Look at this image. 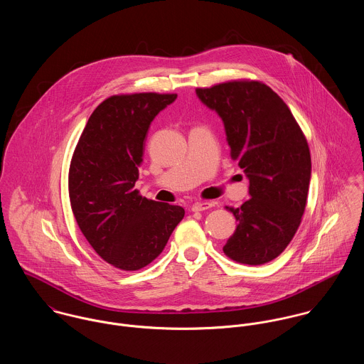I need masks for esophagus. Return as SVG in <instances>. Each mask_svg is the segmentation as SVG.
<instances>
[{"mask_svg": "<svg viewBox=\"0 0 364 364\" xmlns=\"http://www.w3.org/2000/svg\"><path fill=\"white\" fill-rule=\"evenodd\" d=\"M213 206V203L209 201H200L196 202L193 206H191V209L194 210V212H201V210H205V209H209V208H212Z\"/></svg>", "mask_w": 364, "mask_h": 364, "instance_id": "obj_1", "label": "esophagus"}]
</instances>
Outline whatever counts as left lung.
Returning <instances> with one entry per match:
<instances>
[{
    "mask_svg": "<svg viewBox=\"0 0 364 364\" xmlns=\"http://www.w3.org/2000/svg\"><path fill=\"white\" fill-rule=\"evenodd\" d=\"M196 92L222 119L230 155L250 181L251 198L240 208L226 206L239 225L223 252L240 264H267L291 242L304 213L311 178L306 136L262 82H226Z\"/></svg>",
    "mask_w": 364,
    "mask_h": 364,
    "instance_id": "obj_1",
    "label": "left lung"
}]
</instances>
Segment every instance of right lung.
Wrapping results in <instances>:
<instances>
[{"label":"right lung","instance_id":"obj_1","mask_svg":"<svg viewBox=\"0 0 364 364\" xmlns=\"http://www.w3.org/2000/svg\"><path fill=\"white\" fill-rule=\"evenodd\" d=\"M176 99L159 93L106 99L73 155L68 188L77 223L93 250L122 271L151 264L184 218L181 206L144 198L134 188L149 125Z\"/></svg>","mask_w":364,"mask_h":364}]
</instances>
